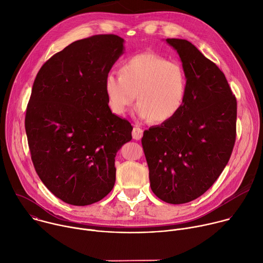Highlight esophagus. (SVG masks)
Returning <instances> with one entry per match:
<instances>
[{
    "label": "esophagus",
    "instance_id": "34e87169",
    "mask_svg": "<svg viewBox=\"0 0 263 263\" xmlns=\"http://www.w3.org/2000/svg\"><path fill=\"white\" fill-rule=\"evenodd\" d=\"M142 135H143L142 129H140L139 127H134L133 128V130H132V137H133V139L139 140V139H141Z\"/></svg>",
    "mask_w": 263,
    "mask_h": 263
}]
</instances>
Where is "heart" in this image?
Listing matches in <instances>:
<instances>
[{
    "label": "heart",
    "mask_w": 263,
    "mask_h": 263,
    "mask_svg": "<svg viewBox=\"0 0 263 263\" xmlns=\"http://www.w3.org/2000/svg\"><path fill=\"white\" fill-rule=\"evenodd\" d=\"M104 89L115 115H125L136 98L138 118L161 124L181 110L187 78L180 63L155 53H141L125 60L120 73L107 72Z\"/></svg>",
    "instance_id": "obj_1"
}]
</instances>
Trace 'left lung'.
Masks as SVG:
<instances>
[{"label": "left lung", "mask_w": 263, "mask_h": 263, "mask_svg": "<svg viewBox=\"0 0 263 263\" xmlns=\"http://www.w3.org/2000/svg\"><path fill=\"white\" fill-rule=\"evenodd\" d=\"M187 78L179 114L143 132L151 190L184 204L206 193L227 165L236 138L237 102L223 72L192 43L167 39Z\"/></svg>", "instance_id": "8db88e82"}]
</instances>
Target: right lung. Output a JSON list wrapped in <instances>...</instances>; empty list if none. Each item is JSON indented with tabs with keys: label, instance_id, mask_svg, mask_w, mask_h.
I'll list each match as a JSON object with an SVG mask.
<instances>
[{
	"label": "right lung",
	"instance_id": "right-lung-1",
	"mask_svg": "<svg viewBox=\"0 0 263 263\" xmlns=\"http://www.w3.org/2000/svg\"><path fill=\"white\" fill-rule=\"evenodd\" d=\"M124 53L115 34L70 44L40 69L25 128L35 171L63 202L86 206L114 189L116 155L132 139L131 124L112 114L104 80Z\"/></svg>",
	"mask_w": 263,
	"mask_h": 263
}]
</instances>
